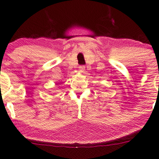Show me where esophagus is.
Returning <instances> with one entry per match:
<instances>
[{"label": "esophagus", "instance_id": "obj_1", "mask_svg": "<svg viewBox=\"0 0 159 159\" xmlns=\"http://www.w3.org/2000/svg\"><path fill=\"white\" fill-rule=\"evenodd\" d=\"M85 65H80V66H79V70L81 72H83L84 70H85Z\"/></svg>", "mask_w": 159, "mask_h": 159}]
</instances>
